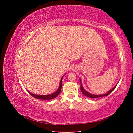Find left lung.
Listing matches in <instances>:
<instances>
[{
	"instance_id": "left-lung-1",
	"label": "left lung",
	"mask_w": 133,
	"mask_h": 133,
	"mask_svg": "<svg viewBox=\"0 0 133 133\" xmlns=\"http://www.w3.org/2000/svg\"><path fill=\"white\" fill-rule=\"evenodd\" d=\"M80 90H81V91H82V92L83 93V94H84V95H85L86 97H89V98H98V97H104V96H107L109 95V94L111 93L116 87V85H115L113 88L110 90L109 91H108L107 93L103 94H100V95H96V94H91V93H89V92H87V91H85L83 87V85L82 84V81H81L80 79Z\"/></svg>"
}]
</instances>
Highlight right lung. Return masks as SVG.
<instances>
[{
    "label": "right lung",
    "instance_id": "1",
    "mask_svg": "<svg viewBox=\"0 0 133 133\" xmlns=\"http://www.w3.org/2000/svg\"><path fill=\"white\" fill-rule=\"evenodd\" d=\"M63 77V76L62 77L61 80H60V85L58 87V89L57 90V91H55V93H53V94H48V95H37V94H35L30 93V92L29 91V93L30 94H31L33 97H35L37 99H40V100H51V99H53L56 98L57 97L59 93L61 91V89H62V78Z\"/></svg>",
    "mask_w": 133,
    "mask_h": 133
}]
</instances>
